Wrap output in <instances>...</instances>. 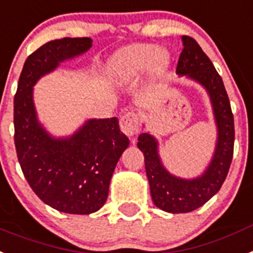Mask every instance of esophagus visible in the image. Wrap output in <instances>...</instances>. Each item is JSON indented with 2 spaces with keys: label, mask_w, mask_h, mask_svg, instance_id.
<instances>
[{
  "label": "esophagus",
  "mask_w": 253,
  "mask_h": 253,
  "mask_svg": "<svg viewBox=\"0 0 253 253\" xmlns=\"http://www.w3.org/2000/svg\"><path fill=\"white\" fill-rule=\"evenodd\" d=\"M121 130L123 133H126L127 136H133L140 131V120L139 114L136 112H127L121 117L120 121Z\"/></svg>",
  "instance_id": "1"
}]
</instances>
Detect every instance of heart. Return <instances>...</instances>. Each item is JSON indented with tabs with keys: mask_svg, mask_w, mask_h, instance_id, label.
Masks as SVG:
<instances>
[{
	"mask_svg": "<svg viewBox=\"0 0 253 253\" xmlns=\"http://www.w3.org/2000/svg\"><path fill=\"white\" fill-rule=\"evenodd\" d=\"M169 64V56L163 51H157L149 43L131 44L114 55L110 60L109 71L120 81H131L153 65L156 72H162Z\"/></svg>",
	"mask_w": 253,
	"mask_h": 253,
	"instance_id": "1",
	"label": "heart"
}]
</instances>
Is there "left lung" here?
Here are the masks:
<instances>
[{"mask_svg": "<svg viewBox=\"0 0 253 253\" xmlns=\"http://www.w3.org/2000/svg\"><path fill=\"white\" fill-rule=\"evenodd\" d=\"M182 48L176 72L188 74L207 88L211 96L218 140L211 165L205 175L195 180H181L163 169L157 153V141L149 133H141L137 146L144 153L145 171L154 205L163 211L184 213L199 209L220 190L230 169L234 152V117L224 82L212 61L194 38L182 36Z\"/></svg>", "mask_w": 253, "mask_h": 253, "instance_id": "left-lung-1", "label": "left lung"}]
</instances>
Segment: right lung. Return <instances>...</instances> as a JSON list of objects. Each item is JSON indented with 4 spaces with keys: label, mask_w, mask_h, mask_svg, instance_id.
Returning <instances> with one entry per match:
<instances>
[{
    "label": "right lung",
    "mask_w": 253,
    "mask_h": 253,
    "mask_svg": "<svg viewBox=\"0 0 253 253\" xmlns=\"http://www.w3.org/2000/svg\"><path fill=\"white\" fill-rule=\"evenodd\" d=\"M91 46L88 37L44 43L25 60L14 97V141L25 179L46 205L73 215L103 207L117 162L130 141L116 117L88 121L69 139H51L36 120L32 87L60 61Z\"/></svg>",
    "instance_id": "add662e5"
}]
</instances>
